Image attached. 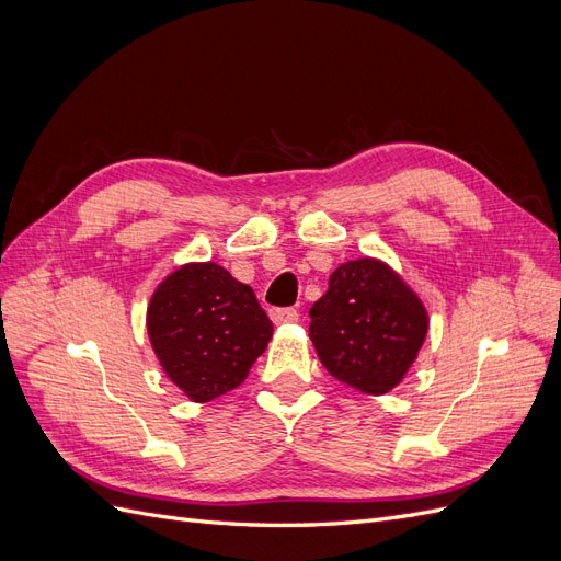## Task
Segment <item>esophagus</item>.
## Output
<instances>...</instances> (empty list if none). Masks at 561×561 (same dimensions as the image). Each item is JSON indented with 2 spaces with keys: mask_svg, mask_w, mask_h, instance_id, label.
Masks as SVG:
<instances>
[{
  "mask_svg": "<svg viewBox=\"0 0 561 561\" xmlns=\"http://www.w3.org/2000/svg\"><path fill=\"white\" fill-rule=\"evenodd\" d=\"M268 316H271V320L276 322V325H285V322H297L299 320L297 309H271Z\"/></svg>",
  "mask_w": 561,
  "mask_h": 561,
  "instance_id": "esophagus-1",
  "label": "esophagus"
}]
</instances>
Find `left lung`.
I'll list each match as a JSON object with an SVG mask.
<instances>
[{"label": "left lung", "instance_id": "left-lung-1", "mask_svg": "<svg viewBox=\"0 0 561 561\" xmlns=\"http://www.w3.org/2000/svg\"><path fill=\"white\" fill-rule=\"evenodd\" d=\"M309 316L320 363L367 396H383L407 377L431 325L410 283L377 257L339 264Z\"/></svg>", "mask_w": 561, "mask_h": 561}]
</instances>
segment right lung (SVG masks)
Instances as JSON below:
<instances>
[{"label":"right lung","mask_w":561,"mask_h":561,"mask_svg":"<svg viewBox=\"0 0 561 561\" xmlns=\"http://www.w3.org/2000/svg\"><path fill=\"white\" fill-rule=\"evenodd\" d=\"M147 334L165 377L192 402H208L245 381L274 325L225 266L186 262L151 295Z\"/></svg>","instance_id":"obj_1"}]
</instances>
